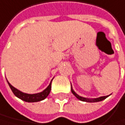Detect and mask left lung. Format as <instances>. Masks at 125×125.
I'll return each instance as SVG.
<instances>
[{
  "instance_id": "1",
  "label": "left lung",
  "mask_w": 125,
  "mask_h": 125,
  "mask_svg": "<svg viewBox=\"0 0 125 125\" xmlns=\"http://www.w3.org/2000/svg\"><path fill=\"white\" fill-rule=\"evenodd\" d=\"M71 91H72L73 94L76 98H77L78 99H79V100H81V101H83V102H100V101L104 100V99H105V98L108 97V95H107V96H102V97H100V98H94V99H88V98H83V97H81V96L78 95L76 94V93L73 91V89H71Z\"/></svg>"
}]
</instances>
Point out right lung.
I'll use <instances>...</instances> for the list:
<instances>
[{
	"label": "right lung",
	"mask_w": 125,
	"mask_h": 125,
	"mask_svg": "<svg viewBox=\"0 0 125 125\" xmlns=\"http://www.w3.org/2000/svg\"><path fill=\"white\" fill-rule=\"evenodd\" d=\"M51 83H52V81H51ZM51 83L44 91H42V92H40V93H37V94H32V95L27 94V93H23L21 91H19L18 89H16V88L13 87L9 83H8V85H9L13 94L17 98H21V100H23L24 102H40V101L43 100V99H45L48 95H49L50 90H51Z\"/></svg>",
	"instance_id": "1"
}]
</instances>
